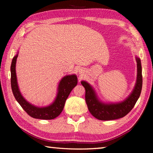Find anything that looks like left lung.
<instances>
[{
  "instance_id": "left-lung-1",
  "label": "left lung",
  "mask_w": 153,
  "mask_h": 153,
  "mask_svg": "<svg viewBox=\"0 0 153 153\" xmlns=\"http://www.w3.org/2000/svg\"><path fill=\"white\" fill-rule=\"evenodd\" d=\"M137 80L135 88L126 100L116 104H104L98 100L92 86L84 81L81 83L86 90L85 99L90 113L99 120H113L123 117L129 113L140 95L142 87V75L140 59L136 57Z\"/></svg>"
}]
</instances>
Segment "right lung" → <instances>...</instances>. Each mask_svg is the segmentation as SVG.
<instances>
[{
	"label": "right lung",
	"mask_w": 153,
	"mask_h": 153,
	"mask_svg": "<svg viewBox=\"0 0 153 153\" xmlns=\"http://www.w3.org/2000/svg\"><path fill=\"white\" fill-rule=\"evenodd\" d=\"M18 55L15 56L11 65V85L13 94L24 110L33 118L40 120H53L60 115L63 109L67 97L77 84V78L76 75L64 77L59 83L58 94L53 104L46 107H36L30 104L25 100L19 92L17 82L15 65Z\"/></svg>",
	"instance_id": "right-lung-1"
}]
</instances>
